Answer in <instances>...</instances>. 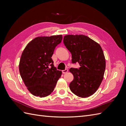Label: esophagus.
Wrapping results in <instances>:
<instances>
[{
  "instance_id": "esophagus-1",
  "label": "esophagus",
  "mask_w": 126,
  "mask_h": 126,
  "mask_svg": "<svg viewBox=\"0 0 126 126\" xmlns=\"http://www.w3.org/2000/svg\"><path fill=\"white\" fill-rule=\"evenodd\" d=\"M68 69H66L65 70H62V72H63V74H66V73H67V72H68Z\"/></svg>"
}]
</instances>
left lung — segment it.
Returning a JSON list of instances; mask_svg holds the SVG:
<instances>
[{
    "mask_svg": "<svg viewBox=\"0 0 126 126\" xmlns=\"http://www.w3.org/2000/svg\"><path fill=\"white\" fill-rule=\"evenodd\" d=\"M63 43L72 55V63H78L79 69L71 68L74 79L69 85L70 90L81 98L93 95L104 78L106 60L100 45L85 35H68Z\"/></svg>",
    "mask_w": 126,
    "mask_h": 126,
    "instance_id": "left-lung-1",
    "label": "left lung"
}]
</instances>
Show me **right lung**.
Returning a JSON list of instances; mask_svg holds the SVG:
<instances>
[{
    "label": "right lung",
    "instance_id": "right-lung-1",
    "mask_svg": "<svg viewBox=\"0 0 126 126\" xmlns=\"http://www.w3.org/2000/svg\"><path fill=\"white\" fill-rule=\"evenodd\" d=\"M62 39V35L38 37L29 43L22 52L19 72L27 88L33 96H49L62 76V71L54 67L51 57Z\"/></svg>",
    "mask_w": 126,
    "mask_h": 126
}]
</instances>
